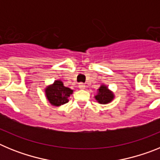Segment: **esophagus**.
<instances>
[{
    "mask_svg": "<svg viewBox=\"0 0 160 160\" xmlns=\"http://www.w3.org/2000/svg\"><path fill=\"white\" fill-rule=\"evenodd\" d=\"M85 87H86V85H85L84 83L80 82L78 84V88L79 89H81V90H83V89H85Z\"/></svg>",
    "mask_w": 160,
    "mask_h": 160,
    "instance_id": "1",
    "label": "esophagus"
}]
</instances>
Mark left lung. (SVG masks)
I'll return each instance as SVG.
<instances>
[{"label":"left lung","instance_id":"obj_1","mask_svg":"<svg viewBox=\"0 0 160 160\" xmlns=\"http://www.w3.org/2000/svg\"><path fill=\"white\" fill-rule=\"evenodd\" d=\"M113 98H114L113 94L105 86H101V87L98 89V94L95 96L96 100L102 104L110 102L113 99Z\"/></svg>","mask_w":160,"mask_h":160}]
</instances>
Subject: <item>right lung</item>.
Wrapping results in <instances>:
<instances>
[{
    "instance_id": "right-lung-1",
    "label": "right lung",
    "mask_w": 160,
    "mask_h": 160,
    "mask_svg": "<svg viewBox=\"0 0 160 160\" xmlns=\"http://www.w3.org/2000/svg\"><path fill=\"white\" fill-rule=\"evenodd\" d=\"M73 93L71 89L63 86L61 81H55L52 86L46 90V97L52 105L61 106L69 102L68 98Z\"/></svg>"
}]
</instances>
